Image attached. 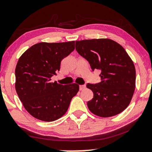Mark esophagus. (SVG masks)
I'll use <instances>...</instances> for the list:
<instances>
[{"label": "esophagus", "instance_id": "1", "mask_svg": "<svg viewBox=\"0 0 152 152\" xmlns=\"http://www.w3.org/2000/svg\"><path fill=\"white\" fill-rule=\"evenodd\" d=\"M86 88V85H80L79 86V89L80 91H82Z\"/></svg>", "mask_w": 152, "mask_h": 152}]
</instances>
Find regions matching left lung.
I'll list each match as a JSON object with an SVG mask.
<instances>
[{
  "label": "left lung",
  "mask_w": 152,
  "mask_h": 152,
  "mask_svg": "<svg viewBox=\"0 0 152 152\" xmlns=\"http://www.w3.org/2000/svg\"><path fill=\"white\" fill-rule=\"evenodd\" d=\"M76 50L89 63L92 71H101L99 83H87L94 98L87 102L91 112L110 117L130 104L135 89L136 70L124 48L108 38L76 41Z\"/></svg>",
  "instance_id": "obj_1"
}]
</instances>
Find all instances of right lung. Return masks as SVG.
Instances as JSON below:
<instances>
[{"label": "right lung", "mask_w": 152, "mask_h": 152, "mask_svg": "<svg viewBox=\"0 0 152 152\" xmlns=\"http://www.w3.org/2000/svg\"><path fill=\"white\" fill-rule=\"evenodd\" d=\"M75 41L38 43L26 50L15 67V90L26 111L34 117L53 121L64 116L79 86L59 84L50 78L61 62L74 51Z\"/></svg>", "instance_id": "obj_1"}]
</instances>
